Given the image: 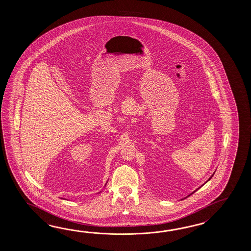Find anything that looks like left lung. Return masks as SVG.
Here are the masks:
<instances>
[{"mask_svg":"<svg viewBox=\"0 0 251 251\" xmlns=\"http://www.w3.org/2000/svg\"><path fill=\"white\" fill-rule=\"evenodd\" d=\"M213 175H214V172H213V174H212V176H210V177H209L208 179H207V181H205V183H207V182H208L209 180H210V179H211V178H212V177H213ZM205 183H204V184H205ZM204 184H203V185H202V186H200V187H198V188H197V189H196V190H194V191H193V192L191 193V194H189V195H188V196H187V197H186V198H188V197H189V196H191V195H192V194H194V193L196 192V191H198V189H199V188H200V187H203V185H204Z\"/></svg>","mask_w":251,"mask_h":251,"instance_id":"8db88e82","label":"left lung"}]
</instances>
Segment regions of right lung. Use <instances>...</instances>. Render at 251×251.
<instances>
[{"mask_svg":"<svg viewBox=\"0 0 251 251\" xmlns=\"http://www.w3.org/2000/svg\"><path fill=\"white\" fill-rule=\"evenodd\" d=\"M107 183H106V185H107ZM106 185H105V187H106ZM100 192H101V191H100ZM100 193H99V194H100ZM62 199H64V198H62Z\"/></svg>","mask_w":251,"mask_h":251,"instance_id":"add662e5","label":"right lung"}]
</instances>
